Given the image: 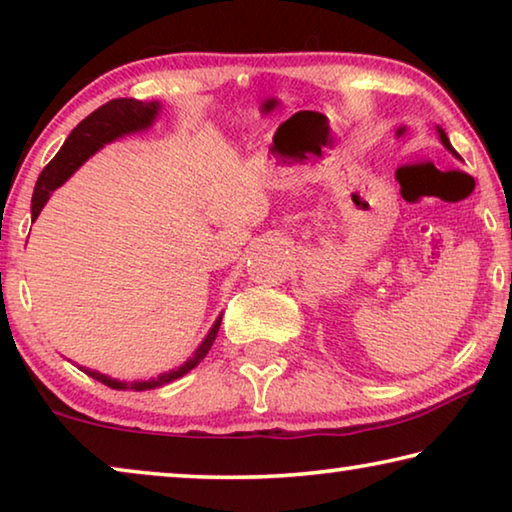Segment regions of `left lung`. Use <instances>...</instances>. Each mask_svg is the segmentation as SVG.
Segmentation results:
<instances>
[{
    "label": "left lung",
    "instance_id": "obj_1",
    "mask_svg": "<svg viewBox=\"0 0 512 512\" xmlns=\"http://www.w3.org/2000/svg\"><path fill=\"white\" fill-rule=\"evenodd\" d=\"M438 133H440V142H443V144L447 146V149H449V151H452V153H456V151L452 149V144H449V140H447V135H445V131H440V128H438Z\"/></svg>",
    "mask_w": 512,
    "mask_h": 512
}]
</instances>
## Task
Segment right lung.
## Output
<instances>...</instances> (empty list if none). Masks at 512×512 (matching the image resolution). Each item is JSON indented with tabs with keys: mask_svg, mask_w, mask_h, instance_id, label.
Listing matches in <instances>:
<instances>
[{
	"mask_svg": "<svg viewBox=\"0 0 512 512\" xmlns=\"http://www.w3.org/2000/svg\"><path fill=\"white\" fill-rule=\"evenodd\" d=\"M158 103H144L137 99H112L106 106H101L92 112V115L85 117L79 126L74 128L72 135L67 137V142L63 144V149L56 153V158L51 160L45 169H42L36 189H33V198H31V214L33 219H38V214L45 203L49 201V194L54 192L56 187H60L65 180L72 176V173L81 167V164L90 158L94 151H99L103 144H108L117 137L126 135V133H135L142 131V128L151 126L155 115H158ZM219 325L221 318L216 320L214 327L210 329V334L205 336V341L201 343V348L196 350V354L189 359L185 366H180L178 370H171L167 375H162L158 379L151 381H133V384H124V381L110 379L106 375H101L97 370L90 368H81L85 375H90L92 379L101 381L110 388H133V391H149V388L162 386L167 381H173L178 377H183L185 372L192 370L198 361H201L207 352H210L212 343L219 334Z\"/></svg>",
	"mask_w": 512,
	"mask_h": 512,
	"instance_id": "right-lung-1",
	"label": "right lung"
}]
</instances>
